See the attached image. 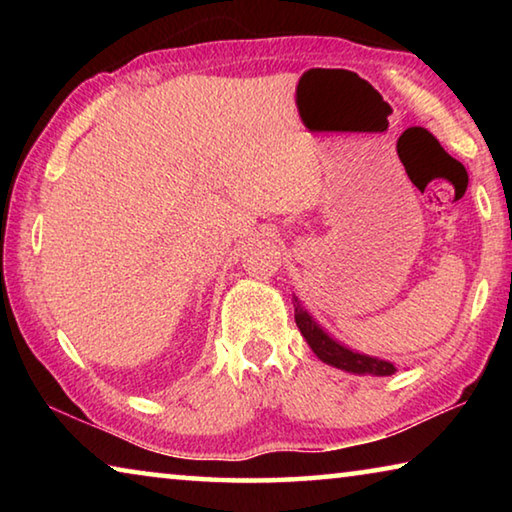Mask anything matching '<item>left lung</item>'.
<instances>
[{"label":"left lung","mask_w":512,"mask_h":512,"mask_svg":"<svg viewBox=\"0 0 512 512\" xmlns=\"http://www.w3.org/2000/svg\"><path fill=\"white\" fill-rule=\"evenodd\" d=\"M296 325L302 332V336L307 339V343L311 345V350L316 352V357L320 361L329 363V366L348 370V372H357V375H363V372H370V375H393L395 372L393 363L352 352L348 348H343L341 343L329 339V336L314 323V320H311V316L300 305H296Z\"/></svg>","instance_id":"obj_1"}]
</instances>
